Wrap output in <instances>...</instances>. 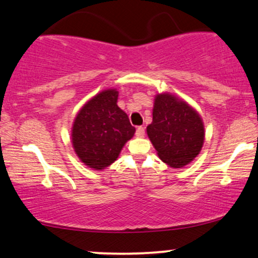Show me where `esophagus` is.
<instances>
[{
  "label": "esophagus",
  "mask_w": 258,
  "mask_h": 258,
  "mask_svg": "<svg viewBox=\"0 0 258 258\" xmlns=\"http://www.w3.org/2000/svg\"><path fill=\"white\" fill-rule=\"evenodd\" d=\"M136 136L138 137V138H143V137L145 136V128H144L143 126H139L136 131Z\"/></svg>",
  "instance_id": "34e87169"
}]
</instances>
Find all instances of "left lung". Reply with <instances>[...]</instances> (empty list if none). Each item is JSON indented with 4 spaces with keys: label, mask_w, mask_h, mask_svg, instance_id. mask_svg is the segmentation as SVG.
Masks as SVG:
<instances>
[{
    "label": "left lung",
    "mask_w": 258,
    "mask_h": 258,
    "mask_svg": "<svg viewBox=\"0 0 258 258\" xmlns=\"http://www.w3.org/2000/svg\"><path fill=\"white\" fill-rule=\"evenodd\" d=\"M152 114V123L146 131L160 159L173 169L194 160L205 137L198 112L176 95L161 93L156 95Z\"/></svg>",
    "instance_id": "left-lung-1"
}]
</instances>
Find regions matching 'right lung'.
I'll list each match as a JSON object with an SVG mask.
<instances>
[{
    "label": "right lung",
    "mask_w": 258,
    "mask_h": 258,
    "mask_svg": "<svg viewBox=\"0 0 258 258\" xmlns=\"http://www.w3.org/2000/svg\"><path fill=\"white\" fill-rule=\"evenodd\" d=\"M118 91L105 89L86 102L75 116L72 143L82 163L94 170H104L114 163L136 128L116 105Z\"/></svg>",
    "instance_id": "right-lung-1"
}]
</instances>
